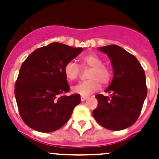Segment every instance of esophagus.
Masks as SVG:
<instances>
[{
    "mask_svg": "<svg viewBox=\"0 0 159 159\" xmlns=\"http://www.w3.org/2000/svg\"><path fill=\"white\" fill-rule=\"evenodd\" d=\"M87 99H88V97H86V96H81V101H82V102L85 101Z\"/></svg>",
    "mask_w": 159,
    "mask_h": 159,
    "instance_id": "1",
    "label": "esophagus"
}]
</instances>
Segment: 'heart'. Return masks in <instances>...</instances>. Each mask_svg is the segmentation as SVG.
Wrapping results in <instances>:
<instances>
[{
    "label": "heart",
    "mask_w": 159,
    "mask_h": 159,
    "mask_svg": "<svg viewBox=\"0 0 159 159\" xmlns=\"http://www.w3.org/2000/svg\"><path fill=\"white\" fill-rule=\"evenodd\" d=\"M81 61L84 67H91L87 76L89 80L79 83L72 87L71 90L74 93L80 94L82 96H88L99 89L100 84L106 85L110 82L112 72L109 67L103 65V60L96 54L85 55L82 57ZM64 73L67 80L72 81L78 78L80 70L76 62L71 60L64 66Z\"/></svg>",
    "instance_id": "heart-1"
}]
</instances>
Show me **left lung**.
Instances as JSON below:
<instances>
[{
  "mask_svg": "<svg viewBox=\"0 0 159 159\" xmlns=\"http://www.w3.org/2000/svg\"><path fill=\"white\" fill-rule=\"evenodd\" d=\"M98 50L110 58L114 76L105 91L109 95H95L98 106L92 115L108 130H123L134 124L141 113L147 94L145 71L134 56L119 46L111 44Z\"/></svg>",
  "mask_w": 159,
  "mask_h": 159,
  "instance_id": "8db88e82",
  "label": "left lung"
}]
</instances>
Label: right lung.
Instances as JSON below:
<instances>
[{
    "label": "right lung",
    "mask_w": 159,
    "mask_h": 159,
    "mask_svg": "<svg viewBox=\"0 0 159 159\" xmlns=\"http://www.w3.org/2000/svg\"><path fill=\"white\" fill-rule=\"evenodd\" d=\"M61 43L35 50L24 61L15 84V97L23 121L43 133L62 127L71 117L80 95L69 92L64 67L82 52Z\"/></svg>",
    "instance_id": "obj_1"
}]
</instances>
